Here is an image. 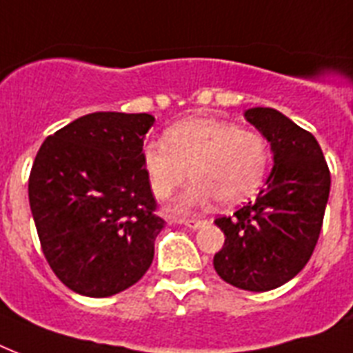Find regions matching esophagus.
I'll return each instance as SVG.
<instances>
[{"label": "esophagus", "instance_id": "obj_1", "mask_svg": "<svg viewBox=\"0 0 353 353\" xmlns=\"http://www.w3.org/2000/svg\"><path fill=\"white\" fill-rule=\"evenodd\" d=\"M179 223L190 227V229H199V227H203L207 221L205 220H179Z\"/></svg>", "mask_w": 353, "mask_h": 353}]
</instances>
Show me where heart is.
Masks as SVG:
<instances>
[{
	"mask_svg": "<svg viewBox=\"0 0 353 353\" xmlns=\"http://www.w3.org/2000/svg\"><path fill=\"white\" fill-rule=\"evenodd\" d=\"M144 172L157 199L194 177L176 209L192 210L218 199L232 207L254 196L271 165V144L263 133L221 119L199 117L177 122L165 141H150L143 148Z\"/></svg>",
	"mask_w": 353,
	"mask_h": 353,
	"instance_id": "obj_1",
	"label": "heart"
}]
</instances>
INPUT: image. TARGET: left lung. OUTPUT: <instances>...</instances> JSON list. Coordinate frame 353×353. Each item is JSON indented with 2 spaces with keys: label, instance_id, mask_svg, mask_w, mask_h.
Listing matches in <instances>:
<instances>
[{
  "label": "left lung",
  "instance_id": "obj_1",
  "mask_svg": "<svg viewBox=\"0 0 353 353\" xmlns=\"http://www.w3.org/2000/svg\"><path fill=\"white\" fill-rule=\"evenodd\" d=\"M245 117L271 143L274 166L256 199L214 220L225 234L214 269L240 290L269 291L312 258L328 203L330 168L317 139L280 112L252 108Z\"/></svg>",
  "mask_w": 353,
  "mask_h": 353
}]
</instances>
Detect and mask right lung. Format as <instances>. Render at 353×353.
<instances>
[{"instance_id":"obj_1","label":"right lung","mask_w":353,"mask_h":353,"mask_svg":"<svg viewBox=\"0 0 353 353\" xmlns=\"http://www.w3.org/2000/svg\"><path fill=\"white\" fill-rule=\"evenodd\" d=\"M148 113L95 112L43 141L29 203L52 273L74 293L110 296L141 280L165 220L143 165Z\"/></svg>"}]
</instances>
